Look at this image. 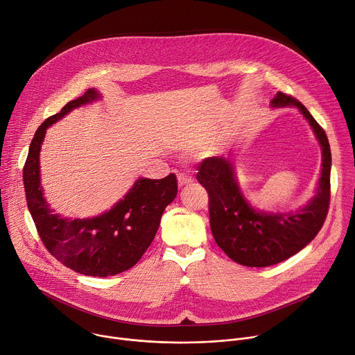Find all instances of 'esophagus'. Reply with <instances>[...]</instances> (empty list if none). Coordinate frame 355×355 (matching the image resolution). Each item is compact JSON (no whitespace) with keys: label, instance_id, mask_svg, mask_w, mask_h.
<instances>
[{"label":"esophagus","instance_id":"34e87169","mask_svg":"<svg viewBox=\"0 0 355 355\" xmlns=\"http://www.w3.org/2000/svg\"><path fill=\"white\" fill-rule=\"evenodd\" d=\"M177 180H178V185L180 187H184V185H188V184L192 182V178L189 175H187L185 173H180L177 175Z\"/></svg>","mask_w":355,"mask_h":355}]
</instances>
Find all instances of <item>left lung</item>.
Masks as SVG:
<instances>
[{
  "instance_id": "1",
  "label": "left lung",
  "mask_w": 355,
  "mask_h": 355,
  "mask_svg": "<svg viewBox=\"0 0 355 355\" xmlns=\"http://www.w3.org/2000/svg\"><path fill=\"white\" fill-rule=\"evenodd\" d=\"M275 108L296 107L312 126L322 147V177L318 193L295 214L259 212L239 189L233 164L225 157H208L198 166L196 180L209 195V223L216 244L227 257L245 267H268L285 261L306 247L322 229L330 205V144L323 128L302 103L278 92Z\"/></svg>"
}]
</instances>
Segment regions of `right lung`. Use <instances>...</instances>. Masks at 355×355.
<instances>
[{
    "label": "right lung",
    "mask_w": 355,
    "mask_h": 355,
    "mask_svg": "<svg viewBox=\"0 0 355 355\" xmlns=\"http://www.w3.org/2000/svg\"><path fill=\"white\" fill-rule=\"evenodd\" d=\"M98 98L95 89H88L37 128L24 166V187L28 209L50 254L78 274L108 277L132 268L141 259L178 187L174 174L162 180L139 178L112 209L91 219H67L50 209L43 198L39 170L46 129L74 108Z\"/></svg>",
    "instance_id": "1"
}]
</instances>
